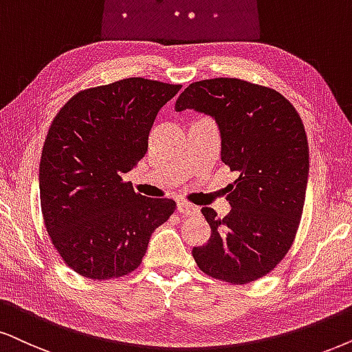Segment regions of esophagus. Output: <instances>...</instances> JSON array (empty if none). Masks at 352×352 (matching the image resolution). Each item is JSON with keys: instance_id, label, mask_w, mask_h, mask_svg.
<instances>
[{"instance_id": "1", "label": "esophagus", "mask_w": 352, "mask_h": 352, "mask_svg": "<svg viewBox=\"0 0 352 352\" xmlns=\"http://www.w3.org/2000/svg\"><path fill=\"white\" fill-rule=\"evenodd\" d=\"M177 211H179L180 214H184V216H191V214H197L198 208L195 206V204L180 201L179 204H177Z\"/></svg>"}]
</instances>
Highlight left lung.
<instances>
[{"instance_id": "left-lung-1", "label": "left lung", "mask_w": 352, "mask_h": 352, "mask_svg": "<svg viewBox=\"0 0 352 352\" xmlns=\"http://www.w3.org/2000/svg\"><path fill=\"white\" fill-rule=\"evenodd\" d=\"M186 109L214 118L222 162L237 173L226 188L232 209L222 219L201 209L211 235L191 253L211 278L256 281L286 256L299 229L309 179L304 123L278 91L235 78L190 84L175 102L177 112Z\"/></svg>"}]
</instances>
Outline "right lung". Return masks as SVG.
I'll return each mask as SVG.
<instances>
[{"label": "right lung", "instance_id": "right-lung-1", "mask_svg": "<svg viewBox=\"0 0 352 352\" xmlns=\"http://www.w3.org/2000/svg\"><path fill=\"white\" fill-rule=\"evenodd\" d=\"M180 84L128 78L78 92L53 118L38 168L40 206L56 252L89 279L135 271L175 209L135 193L123 175L148 153L159 110Z\"/></svg>", "mask_w": 352, "mask_h": 352}]
</instances>
